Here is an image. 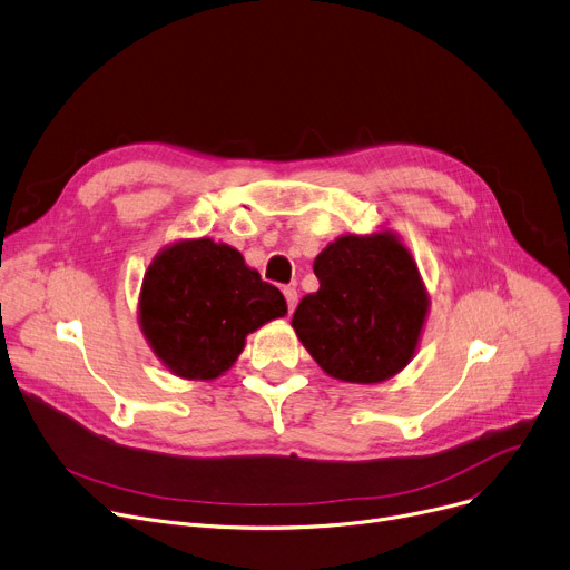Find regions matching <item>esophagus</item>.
Instances as JSON below:
<instances>
[{
    "label": "esophagus",
    "mask_w": 570,
    "mask_h": 570,
    "mask_svg": "<svg viewBox=\"0 0 570 570\" xmlns=\"http://www.w3.org/2000/svg\"><path fill=\"white\" fill-rule=\"evenodd\" d=\"M283 294H285V301H287V311L292 313L296 308V301H298L296 287H283Z\"/></svg>",
    "instance_id": "34e87169"
}]
</instances>
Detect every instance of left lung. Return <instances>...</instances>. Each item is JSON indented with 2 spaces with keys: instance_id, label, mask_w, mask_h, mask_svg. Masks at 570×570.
Here are the masks:
<instances>
[{
  "instance_id": "obj_1",
  "label": "left lung",
  "mask_w": 570,
  "mask_h": 570,
  "mask_svg": "<svg viewBox=\"0 0 570 570\" xmlns=\"http://www.w3.org/2000/svg\"><path fill=\"white\" fill-rule=\"evenodd\" d=\"M320 289L298 301L292 326L331 377L377 384L412 361L428 292L393 232L345 234L315 257Z\"/></svg>"
}]
</instances>
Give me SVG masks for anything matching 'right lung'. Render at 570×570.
Listing matches in <instances>:
<instances>
[{
	"label": "right lung",
	"mask_w": 570,
	"mask_h": 570,
	"mask_svg": "<svg viewBox=\"0 0 570 570\" xmlns=\"http://www.w3.org/2000/svg\"><path fill=\"white\" fill-rule=\"evenodd\" d=\"M285 313L278 287L248 269L239 250L207 237L160 250L140 292V326L154 354L186 380L229 371L248 333Z\"/></svg>",
	"instance_id": "obj_1"
}]
</instances>
